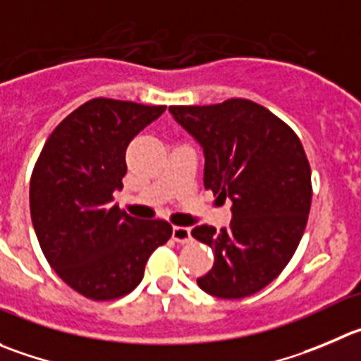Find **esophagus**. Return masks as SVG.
<instances>
[{
	"label": "esophagus",
	"mask_w": 361,
	"mask_h": 361,
	"mask_svg": "<svg viewBox=\"0 0 361 361\" xmlns=\"http://www.w3.org/2000/svg\"><path fill=\"white\" fill-rule=\"evenodd\" d=\"M171 238H173V241L180 243V245H184V243H190L191 241V228L190 226H173Z\"/></svg>",
	"instance_id": "esophagus-1"
}]
</instances>
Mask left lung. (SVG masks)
<instances>
[{"label": "left lung", "instance_id": "obj_1", "mask_svg": "<svg viewBox=\"0 0 361 361\" xmlns=\"http://www.w3.org/2000/svg\"><path fill=\"white\" fill-rule=\"evenodd\" d=\"M204 147V186L232 200V221L191 235L211 246L214 264L197 280L223 300L252 296L293 259L312 204V170L296 133L264 106L228 99L209 106H170Z\"/></svg>", "mask_w": 361, "mask_h": 361}]
</instances>
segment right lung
Masks as SVG:
<instances>
[{"instance_id": "add662e5", "label": "right lung", "mask_w": 361, "mask_h": 361, "mask_svg": "<svg viewBox=\"0 0 361 361\" xmlns=\"http://www.w3.org/2000/svg\"><path fill=\"white\" fill-rule=\"evenodd\" d=\"M166 106L95 97L46 140L30 180L33 228L49 266L71 289L111 301L138 287L149 257L171 238L164 219H138L113 204L126 149Z\"/></svg>"}]
</instances>
